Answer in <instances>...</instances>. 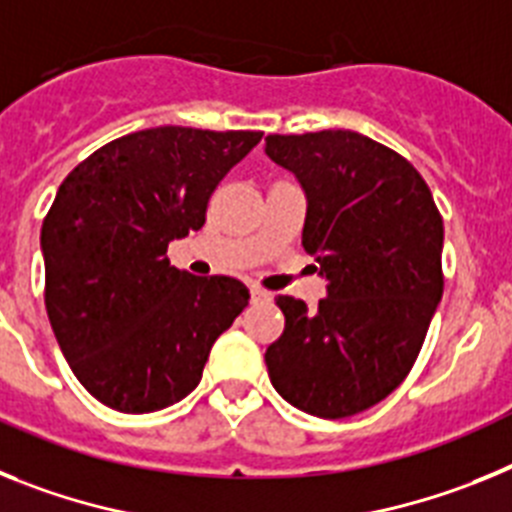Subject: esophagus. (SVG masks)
Returning <instances> with one entry per match:
<instances>
[{
	"mask_svg": "<svg viewBox=\"0 0 512 512\" xmlns=\"http://www.w3.org/2000/svg\"><path fill=\"white\" fill-rule=\"evenodd\" d=\"M250 293H252V301H255V304H265V301H270V293L265 291V288L252 286Z\"/></svg>",
	"mask_w": 512,
	"mask_h": 512,
	"instance_id": "1",
	"label": "esophagus"
}]
</instances>
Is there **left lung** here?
<instances>
[{
  "instance_id": "1",
  "label": "left lung",
  "mask_w": 512,
  "mask_h": 512,
  "mask_svg": "<svg viewBox=\"0 0 512 512\" xmlns=\"http://www.w3.org/2000/svg\"><path fill=\"white\" fill-rule=\"evenodd\" d=\"M265 154L306 193L301 244L327 278L314 311L278 296L265 353L275 391L324 420L386 399L415 366L443 296V219L402 154L355 131L273 133Z\"/></svg>"
}]
</instances>
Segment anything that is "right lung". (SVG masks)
I'll list each match as a JSON object with an SVG mask.
<instances>
[{"mask_svg":"<svg viewBox=\"0 0 512 512\" xmlns=\"http://www.w3.org/2000/svg\"><path fill=\"white\" fill-rule=\"evenodd\" d=\"M260 131L159 126L100 146L61 182L41 229L46 311L79 384L144 415L188 397L250 291L170 265L167 244L206 224L226 172Z\"/></svg>","mask_w":512,"mask_h":512,"instance_id":"obj_1","label":"right lung"}]
</instances>
